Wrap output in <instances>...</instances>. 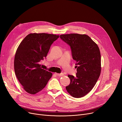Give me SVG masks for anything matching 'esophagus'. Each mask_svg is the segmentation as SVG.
Here are the masks:
<instances>
[{"instance_id": "34e87169", "label": "esophagus", "mask_w": 122, "mask_h": 122, "mask_svg": "<svg viewBox=\"0 0 122 122\" xmlns=\"http://www.w3.org/2000/svg\"><path fill=\"white\" fill-rule=\"evenodd\" d=\"M56 75L57 76H63V75H64L63 73H60V74L56 73Z\"/></svg>"}]
</instances>
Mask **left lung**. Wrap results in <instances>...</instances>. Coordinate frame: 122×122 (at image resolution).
I'll return each mask as SVG.
<instances>
[{"label": "left lung", "instance_id": "1", "mask_svg": "<svg viewBox=\"0 0 122 122\" xmlns=\"http://www.w3.org/2000/svg\"><path fill=\"white\" fill-rule=\"evenodd\" d=\"M61 39L70 46L73 59L76 61V76L69 75L68 92L75 98L84 97L91 91L101 72V55L97 45L86 35H61Z\"/></svg>", "mask_w": 122, "mask_h": 122}]
</instances>
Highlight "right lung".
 I'll return each instance as SVG.
<instances>
[{
    "mask_svg": "<svg viewBox=\"0 0 122 122\" xmlns=\"http://www.w3.org/2000/svg\"><path fill=\"white\" fill-rule=\"evenodd\" d=\"M59 36L30 34L18 46L15 55L14 70L19 81L30 94H35L46 86L52 73L41 68L39 62L47 56Z\"/></svg>",
    "mask_w": 122,
    "mask_h": 122,
    "instance_id": "obj_1",
    "label": "right lung"
}]
</instances>
